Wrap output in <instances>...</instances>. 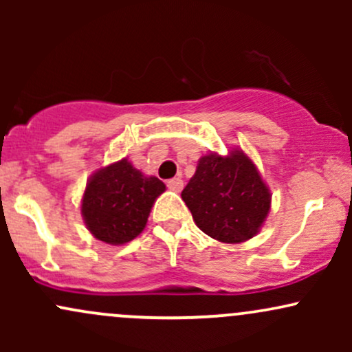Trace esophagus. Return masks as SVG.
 I'll return each instance as SVG.
<instances>
[{
  "label": "esophagus",
  "instance_id": "34e87169",
  "mask_svg": "<svg viewBox=\"0 0 352 352\" xmlns=\"http://www.w3.org/2000/svg\"><path fill=\"white\" fill-rule=\"evenodd\" d=\"M167 187L172 190V192H182L184 188V180L182 179H170L167 182Z\"/></svg>",
  "mask_w": 352,
  "mask_h": 352
}]
</instances>
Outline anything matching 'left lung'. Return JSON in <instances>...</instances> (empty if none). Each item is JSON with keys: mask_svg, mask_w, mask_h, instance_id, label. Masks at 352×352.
<instances>
[{"mask_svg": "<svg viewBox=\"0 0 352 352\" xmlns=\"http://www.w3.org/2000/svg\"><path fill=\"white\" fill-rule=\"evenodd\" d=\"M182 200L197 227L223 243H241L256 235L272 205L268 187L241 151L201 157Z\"/></svg>", "mask_w": 352, "mask_h": 352, "instance_id": "1", "label": "left lung"}]
</instances>
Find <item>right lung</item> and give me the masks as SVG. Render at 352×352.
<instances>
[{"instance_id": "right-lung-1", "label": "right lung", "mask_w": 352, "mask_h": 352, "mask_svg": "<svg viewBox=\"0 0 352 352\" xmlns=\"http://www.w3.org/2000/svg\"><path fill=\"white\" fill-rule=\"evenodd\" d=\"M164 190L162 180L145 177L127 159L99 168L82 197L84 223L104 243H127L145 228L153 201Z\"/></svg>"}]
</instances>
